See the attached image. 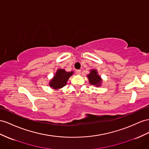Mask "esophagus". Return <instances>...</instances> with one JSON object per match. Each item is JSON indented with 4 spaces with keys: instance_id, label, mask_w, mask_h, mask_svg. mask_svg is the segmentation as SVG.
Returning <instances> with one entry per match:
<instances>
[{
    "instance_id": "obj_1",
    "label": "esophagus",
    "mask_w": 149,
    "mask_h": 149,
    "mask_svg": "<svg viewBox=\"0 0 149 149\" xmlns=\"http://www.w3.org/2000/svg\"><path fill=\"white\" fill-rule=\"evenodd\" d=\"M76 74H78V75L81 74V70H76Z\"/></svg>"
}]
</instances>
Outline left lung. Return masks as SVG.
Returning a JSON list of instances; mask_svg holds the SVG:
<instances>
[{"instance_id": "1", "label": "left lung", "mask_w": 149, "mask_h": 149, "mask_svg": "<svg viewBox=\"0 0 149 149\" xmlns=\"http://www.w3.org/2000/svg\"><path fill=\"white\" fill-rule=\"evenodd\" d=\"M90 84L96 86H100L101 82V79L100 76L97 75V72L96 70H92L91 73L87 75Z\"/></svg>"}]
</instances>
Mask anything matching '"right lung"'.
Wrapping results in <instances>:
<instances>
[{
	"instance_id": "add662e5",
	"label": "right lung",
	"mask_w": 149,
	"mask_h": 149,
	"mask_svg": "<svg viewBox=\"0 0 149 149\" xmlns=\"http://www.w3.org/2000/svg\"><path fill=\"white\" fill-rule=\"evenodd\" d=\"M73 74V72H67L63 69L57 70L54 77L52 80L49 86L53 89H60L66 85L68 79Z\"/></svg>"
}]
</instances>
